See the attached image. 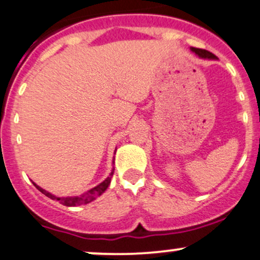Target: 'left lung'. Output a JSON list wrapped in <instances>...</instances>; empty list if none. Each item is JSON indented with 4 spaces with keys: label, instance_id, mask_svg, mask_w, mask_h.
<instances>
[{
    "label": "left lung",
    "instance_id": "8db88e82",
    "mask_svg": "<svg viewBox=\"0 0 260 260\" xmlns=\"http://www.w3.org/2000/svg\"><path fill=\"white\" fill-rule=\"evenodd\" d=\"M190 49L201 59H216V55H213L212 53L205 49H199V48H190Z\"/></svg>",
    "mask_w": 260,
    "mask_h": 260
}]
</instances>
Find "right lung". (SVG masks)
<instances>
[{"instance_id":"obj_1","label":"right lung","mask_w":260,"mask_h":260,"mask_svg":"<svg viewBox=\"0 0 260 260\" xmlns=\"http://www.w3.org/2000/svg\"><path fill=\"white\" fill-rule=\"evenodd\" d=\"M112 162H113V164H115V159H113ZM113 170H115V168H112V170H111L110 175H108L107 178L101 182V184H99L98 186L92 187V189L88 190L87 192L82 193V195H80V196H67V198H59V196L53 195V193L48 192L47 190L42 189V187L38 186V185H37L36 182H33V184L36 185L37 189L41 191L42 193H44L45 196H48V198H49V199L55 200V201H59L61 205H65V206L74 207V206H79V205L88 204V202L93 201V200H95L96 198H99L100 195H102V193H104L105 191H106V189L108 187V185H110L111 179H112V175H113Z\"/></svg>"}]
</instances>
